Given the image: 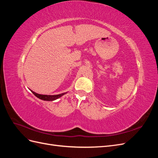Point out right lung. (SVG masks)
I'll use <instances>...</instances> for the list:
<instances>
[{"label":"right lung","instance_id":"add662e5","mask_svg":"<svg viewBox=\"0 0 158 158\" xmlns=\"http://www.w3.org/2000/svg\"><path fill=\"white\" fill-rule=\"evenodd\" d=\"M31 92L33 94H34L37 98H38L39 99H40L44 100V101H54V100H56L57 99H59V98L62 97L63 95L67 94V92H64V93L57 94V95H43V94H37V93H35L34 92H33L32 90H31Z\"/></svg>","mask_w":158,"mask_h":158}]
</instances>
